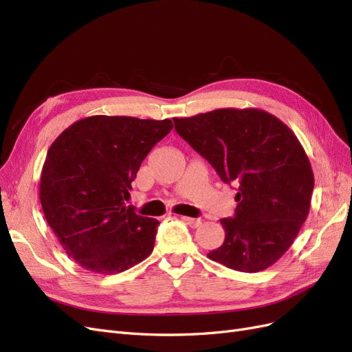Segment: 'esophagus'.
<instances>
[{
  "instance_id": "1",
  "label": "esophagus",
  "mask_w": 352,
  "mask_h": 352,
  "mask_svg": "<svg viewBox=\"0 0 352 352\" xmlns=\"http://www.w3.org/2000/svg\"><path fill=\"white\" fill-rule=\"evenodd\" d=\"M182 220H185L186 223H188V225L190 226V228H198L199 225H201V219H192V217H182Z\"/></svg>"
}]
</instances>
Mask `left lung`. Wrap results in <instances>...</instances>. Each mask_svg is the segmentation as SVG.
I'll return each instance as SVG.
<instances>
[{
  "label": "left lung",
  "instance_id": "left-lung-1",
  "mask_svg": "<svg viewBox=\"0 0 352 352\" xmlns=\"http://www.w3.org/2000/svg\"><path fill=\"white\" fill-rule=\"evenodd\" d=\"M173 122L223 182L238 188L235 216L220 220L225 242L207 257L243 273L270 267L310 211L314 175L298 138L258 109H219Z\"/></svg>",
  "mask_w": 352,
  "mask_h": 352
}]
</instances>
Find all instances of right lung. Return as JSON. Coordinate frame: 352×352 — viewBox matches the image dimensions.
Returning <instances> with one entry per match:
<instances>
[{
    "label": "right lung",
    "instance_id": "right-lung-1",
    "mask_svg": "<svg viewBox=\"0 0 352 352\" xmlns=\"http://www.w3.org/2000/svg\"><path fill=\"white\" fill-rule=\"evenodd\" d=\"M173 129L170 119L91 116L52 142L39 199L63 250L80 267L116 274L154 250L158 220L124 206L151 148Z\"/></svg>",
    "mask_w": 352,
    "mask_h": 352
}]
</instances>
